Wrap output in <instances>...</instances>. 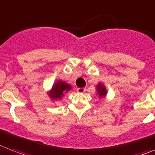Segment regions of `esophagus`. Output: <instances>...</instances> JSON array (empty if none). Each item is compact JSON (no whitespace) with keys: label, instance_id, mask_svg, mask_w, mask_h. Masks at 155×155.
I'll list each match as a JSON object with an SVG mask.
<instances>
[{"label":"esophagus","instance_id":"1","mask_svg":"<svg viewBox=\"0 0 155 155\" xmlns=\"http://www.w3.org/2000/svg\"><path fill=\"white\" fill-rule=\"evenodd\" d=\"M77 91L80 93H83V92H85V88H77Z\"/></svg>","mask_w":155,"mask_h":155}]
</instances>
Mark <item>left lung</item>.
<instances>
[{"instance_id":"left-lung-1","label":"left lung","mask_w":155,"mask_h":155,"mask_svg":"<svg viewBox=\"0 0 155 155\" xmlns=\"http://www.w3.org/2000/svg\"><path fill=\"white\" fill-rule=\"evenodd\" d=\"M97 94H99V96H100V98L104 97V96H106V95H107V90H106L105 87H104L103 84H98Z\"/></svg>"}]
</instances>
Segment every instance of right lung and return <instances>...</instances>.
I'll return each mask as SVG.
<instances>
[{"mask_svg": "<svg viewBox=\"0 0 155 155\" xmlns=\"http://www.w3.org/2000/svg\"><path fill=\"white\" fill-rule=\"evenodd\" d=\"M71 88L72 87L70 84H67L64 81H59L54 84V86L51 88V92L49 93V96L52 100H59L64 96L65 92L71 90Z\"/></svg>", "mask_w": 155, "mask_h": 155, "instance_id": "right-lung-1", "label": "right lung"}]
</instances>
